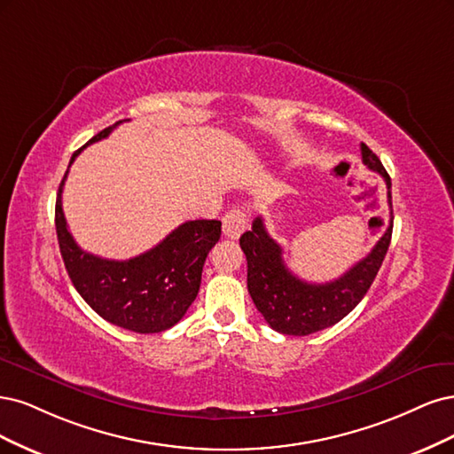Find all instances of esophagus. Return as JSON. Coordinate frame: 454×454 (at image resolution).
<instances>
[{
  "mask_svg": "<svg viewBox=\"0 0 454 454\" xmlns=\"http://www.w3.org/2000/svg\"><path fill=\"white\" fill-rule=\"evenodd\" d=\"M247 228V213L239 207L230 209L223 218V231L230 239H238Z\"/></svg>",
  "mask_w": 454,
  "mask_h": 454,
  "instance_id": "obj_1",
  "label": "esophagus"
}]
</instances>
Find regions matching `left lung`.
<instances>
[{"label":"left lung","mask_w":454,"mask_h":454,"mask_svg":"<svg viewBox=\"0 0 454 454\" xmlns=\"http://www.w3.org/2000/svg\"><path fill=\"white\" fill-rule=\"evenodd\" d=\"M360 151L364 166L377 171L387 183L388 221L385 233L375 243L372 253L356 262L340 279L323 285L298 279L286 268L283 248L270 236L262 216L254 218L253 230L245 231L239 239L247 256L248 294L275 332L286 335H309L340 323L362 301L383 264L394 224L392 183L381 160L368 145L362 143Z\"/></svg>","instance_id":"obj_1"}]
</instances>
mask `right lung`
I'll use <instances>...</instances> for the list:
<instances>
[{
	"label": "right lung",
	"mask_w": 454,
	"mask_h": 454,
	"mask_svg": "<svg viewBox=\"0 0 454 454\" xmlns=\"http://www.w3.org/2000/svg\"><path fill=\"white\" fill-rule=\"evenodd\" d=\"M121 121L101 129L84 147L106 139ZM82 147V149H84ZM81 151L71 156L69 166ZM56 196V233L73 286L107 323L137 333H158L177 325L198 296L201 271L221 221H188L151 251L129 260H107L82 251L67 230L62 192Z\"/></svg>",
	"instance_id": "1"
}]
</instances>
